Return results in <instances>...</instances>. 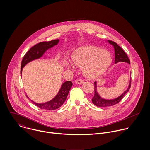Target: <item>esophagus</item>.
Returning <instances> with one entry per match:
<instances>
[{
    "label": "esophagus",
    "mask_w": 150,
    "mask_h": 150,
    "mask_svg": "<svg viewBox=\"0 0 150 150\" xmlns=\"http://www.w3.org/2000/svg\"><path fill=\"white\" fill-rule=\"evenodd\" d=\"M76 83L77 84L81 85V84H83L84 83V81L81 79H78L76 81Z\"/></svg>",
    "instance_id": "obj_1"
}]
</instances>
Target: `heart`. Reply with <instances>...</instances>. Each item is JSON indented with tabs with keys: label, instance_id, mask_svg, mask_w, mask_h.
<instances>
[{
	"label": "heart",
	"instance_id": "b5f03b06",
	"mask_svg": "<svg viewBox=\"0 0 150 150\" xmlns=\"http://www.w3.org/2000/svg\"><path fill=\"white\" fill-rule=\"evenodd\" d=\"M71 62L76 66L83 67V71L86 77L96 78L102 74L110 66L112 57L107 50L93 45H86L76 49L71 55ZM66 67L74 70V66L69 62Z\"/></svg>",
	"mask_w": 150,
	"mask_h": 150
}]
</instances>
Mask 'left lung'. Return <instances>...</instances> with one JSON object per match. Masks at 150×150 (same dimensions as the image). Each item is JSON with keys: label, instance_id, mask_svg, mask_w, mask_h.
Instances as JSON below:
<instances>
[{"label": "left lung", "instance_id": "8db88e82", "mask_svg": "<svg viewBox=\"0 0 150 150\" xmlns=\"http://www.w3.org/2000/svg\"><path fill=\"white\" fill-rule=\"evenodd\" d=\"M108 42L110 44L112 45L114 48L115 51V64H117L119 62H127L130 64V60L129 59L128 57L127 56V54L125 52V51L117 44L113 41L111 40H108ZM94 86H95V94L94 96L92 99V103L98 107H105L108 106H111L113 105H115L119 103L121 99L123 98L124 95L128 92L131 86V79L130 80L129 84L128 89L120 96H118L117 98H115L114 99H105L103 98H102L100 95L98 94L97 92V82H94Z\"/></svg>", "mask_w": 150, "mask_h": 150}]
</instances>
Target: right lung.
<instances>
[{"label": "right lung", "instance_id": "obj_1", "mask_svg": "<svg viewBox=\"0 0 150 150\" xmlns=\"http://www.w3.org/2000/svg\"><path fill=\"white\" fill-rule=\"evenodd\" d=\"M59 39L51 40L50 42H43L36 44L32 47L24 55L21 65V74L22 68L28 63L35 59L40 58L43 56L44 52L49 48H52L57 45L59 42ZM73 85L71 81H66L61 86L59 91L57 95L52 100L44 103H38L31 100L36 106L41 109H45L48 110H54L62 106L66 99L69 91ZM26 97L28 98V96Z\"/></svg>", "mask_w": 150, "mask_h": 150}]
</instances>
